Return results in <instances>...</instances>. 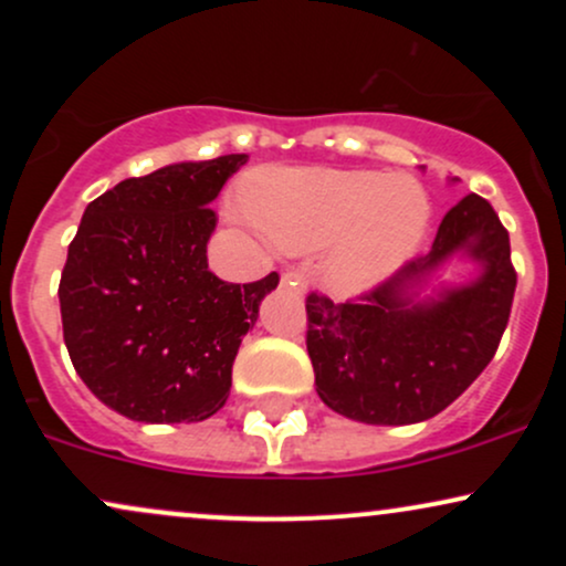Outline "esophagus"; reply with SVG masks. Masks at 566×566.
I'll use <instances>...</instances> for the list:
<instances>
[{
    "mask_svg": "<svg viewBox=\"0 0 566 566\" xmlns=\"http://www.w3.org/2000/svg\"><path fill=\"white\" fill-rule=\"evenodd\" d=\"M305 284H308V271H305V265H295V269L284 271L282 274V287L305 292Z\"/></svg>",
    "mask_w": 566,
    "mask_h": 566,
    "instance_id": "esophagus-1",
    "label": "esophagus"
}]
</instances>
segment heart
<instances>
[{
    "label": "heart",
    "instance_id": "b5f03b06",
    "mask_svg": "<svg viewBox=\"0 0 566 566\" xmlns=\"http://www.w3.org/2000/svg\"><path fill=\"white\" fill-rule=\"evenodd\" d=\"M244 212L287 252L329 247L324 282L350 297L378 287L423 242L431 205L412 178L327 167H265L247 175Z\"/></svg>",
    "mask_w": 566,
    "mask_h": 566
}]
</instances>
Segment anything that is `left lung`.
<instances>
[{"label": "left lung", "mask_w": 566, "mask_h": 566, "mask_svg": "<svg viewBox=\"0 0 566 566\" xmlns=\"http://www.w3.org/2000/svg\"><path fill=\"white\" fill-rule=\"evenodd\" d=\"M454 251L483 263L463 289L423 298L427 276ZM516 269L509 231L479 193L441 220L426 255L359 297H305L316 394L337 415L369 426H409L433 418L471 386L500 346L511 316Z\"/></svg>", "instance_id": "obj_1"}]
</instances>
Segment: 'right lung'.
Listing matches in <instances>:
<instances>
[{"label":"right lung","instance_id":"right-lung-1","mask_svg":"<svg viewBox=\"0 0 566 566\" xmlns=\"http://www.w3.org/2000/svg\"><path fill=\"white\" fill-rule=\"evenodd\" d=\"M247 154L180 161L127 178L84 210L63 265L61 319L71 365L114 412L138 423H199L226 405L231 367L258 322L271 271L218 279L210 201Z\"/></svg>","mask_w":566,"mask_h":566}]
</instances>
